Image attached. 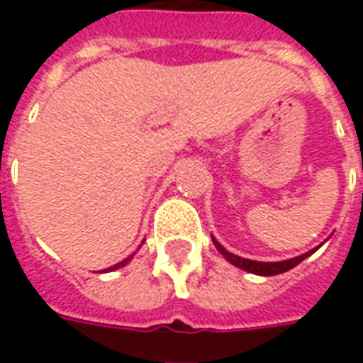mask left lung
Instances as JSON below:
<instances>
[{"label":"left lung","mask_w":363,"mask_h":363,"mask_svg":"<svg viewBox=\"0 0 363 363\" xmlns=\"http://www.w3.org/2000/svg\"><path fill=\"white\" fill-rule=\"evenodd\" d=\"M130 259H132V257H130ZM130 259H124V260H122V262H118V264H114V267H112V268H108V270H116V268L124 267V264H128V262H130Z\"/></svg>","instance_id":"obj_1"}]
</instances>
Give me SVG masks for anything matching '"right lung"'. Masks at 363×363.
I'll return each mask as SVG.
<instances>
[{
    "label": "right lung",
    "mask_w": 363,
    "mask_h": 363,
    "mask_svg": "<svg viewBox=\"0 0 363 363\" xmlns=\"http://www.w3.org/2000/svg\"><path fill=\"white\" fill-rule=\"evenodd\" d=\"M218 251L225 257V259L233 264V267L237 268H243V270H247V272H252V274H259V276H274V274H281L286 272V270H289V268H294L297 264V262H301V260L305 259V257H309V252H305L303 257H297L296 260H284V262H252V260H247V259H241V257H235V255H231V252L223 251L221 247H218ZM286 264V267H284L283 264Z\"/></svg>",
    "instance_id": "right-lung-1"
}]
</instances>
